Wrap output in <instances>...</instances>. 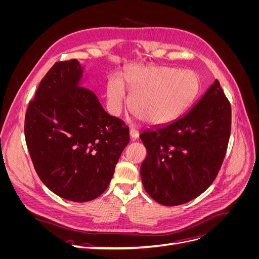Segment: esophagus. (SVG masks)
<instances>
[{"instance_id":"esophagus-1","label":"esophagus","mask_w":259,"mask_h":259,"mask_svg":"<svg viewBox=\"0 0 259 259\" xmlns=\"http://www.w3.org/2000/svg\"><path fill=\"white\" fill-rule=\"evenodd\" d=\"M130 136L133 140H136L139 136V131L136 127H131L130 130Z\"/></svg>"}]
</instances>
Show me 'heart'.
Returning a JSON list of instances; mask_svg holds the SVG:
<instances>
[{
    "label": "heart",
    "instance_id": "b5f03b06",
    "mask_svg": "<svg viewBox=\"0 0 259 259\" xmlns=\"http://www.w3.org/2000/svg\"><path fill=\"white\" fill-rule=\"evenodd\" d=\"M131 91L130 107L140 120L149 124H167L189 107L199 92V77L191 70L163 66H133L123 73ZM108 104L114 113L121 112L126 92L119 75L109 77Z\"/></svg>",
    "mask_w": 259,
    "mask_h": 259
}]
</instances>
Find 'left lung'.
Listing matches in <instances>:
<instances>
[{
	"mask_svg": "<svg viewBox=\"0 0 259 259\" xmlns=\"http://www.w3.org/2000/svg\"><path fill=\"white\" fill-rule=\"evenodd\" d=\"M230 132V101L215 80L185 115L139 135L147 149L140 175L148 194L166 206L199 197L217 177Z\"/></svg>",
	"mask_w": 259,
	"mask_h": 259,
	"instance_id": "left-lung-1",
	"label": "left lung"
}]
</instances>
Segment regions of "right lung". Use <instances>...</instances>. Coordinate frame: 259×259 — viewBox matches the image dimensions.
I'll list each match as a JSON object with an SVG mask.
<instances>
[{
	"label": "right lung",
	"instance_id": "add662e5",
	"mask_svg": "<svg viewBox=\"0 0 259 259\" xmlns=\"http://www.w3.org/2000/svg\"><path fill=\"white\" fill-rule=\"evenodd\" d=\"M79 61H58L29 103L25 137L36 174L59 197L88 202L103 194L130 142L125 123L77 83Z\"/></svg>",
	"mask_w": 259,
	"mask_h": 259
}]
</instances>
